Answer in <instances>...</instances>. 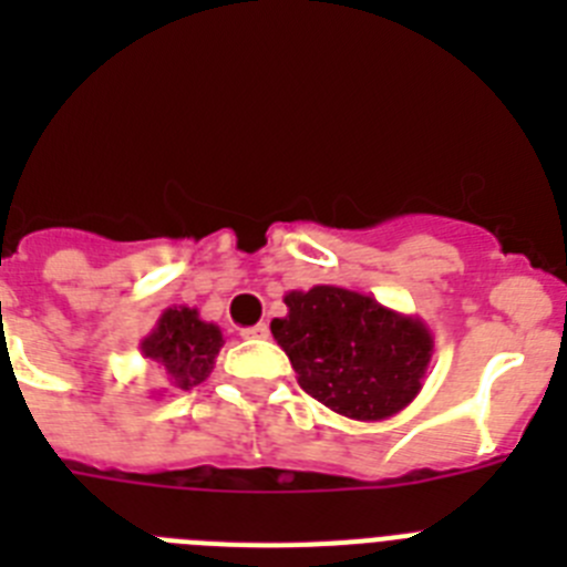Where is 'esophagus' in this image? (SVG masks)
Listing matches in <instances>:
<instances>
[{"label": "esophagus", "mask_w": 567, "mask_h": 567, "mask_svg": "<svg viewBox=\"0 0 567 567\" xmlns=\"http://www.w3.org/2000/svg\"><path fill=\"white\" fill-rule=\"evenodd\" d=\"M240 334L244 338H269V327L267 323H255V327H247V329H240Z\"/></svg>", "instance_id": "esophagus-1"}]
</instances>
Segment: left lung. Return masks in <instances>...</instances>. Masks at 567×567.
I'll use <instances>...</instances> for the list:
<instances>
[{
	"label": "left lung",
	"instance_id": "obj_1",
	"mask_svg": "<svg viewBox=\"0 0 567 567\" xmlns=\"http://www.w3.org/2000/svg\"><path fill=\"white\" fill-rule=\"evenodd\" d=\"M287 315L269 323L292 360L300 389L360 423L400 414L423 389L434 334L417 315L372 295L318 284L284 295Z\"/></svg>",
	"mask_w": 567,
	"mask_h": 567
}]
</instances>
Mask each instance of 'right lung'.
<instances>
[{"instance_id":"right-lung-1","label":"right lung","mask_w":567,"mask_h":567,"mask_svg":"<svg viewBox=\"0 0 567 567\" xmlns=\"http://www.w3.org/2000/svg\"><path fill=\"white\" fill-rule=\"evenodd\" d=\"M138 346L144 358L158 363L164 383L173 392H187L209 378L215 358L221 352L224 334L215 323L202 320L198 309L169 307Z\"/></svg>"}]
</instances>
